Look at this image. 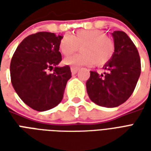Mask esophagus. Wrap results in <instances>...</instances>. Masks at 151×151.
<instances>
[{"label":"esophagus","mask_w":151,"mask_h":151,"mask_svg":"<svg viewBox=\"0 0 151 151\" xmlns=\"http://www.w3.org/2000/svg\"><path fill=\"white\" fill-rule=\"evenodd\" d=\"M78 71V68H75V67H71V72H72V74H76Z\"/></svg>","instance_id":"obj_1"}]
</instances>
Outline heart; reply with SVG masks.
Wrapping results in <instances>:
<instances>
[{"label": "heart", "instance_id": "obj_1", "mask_svg": "<svg viewBox=\"0 0 151 151\" xmlns=\"http://www.w3.org/2000/svg\"><path fill=\"white\" fill-rule=\"evenodd\" d=\"M81 53L66 57L65 65L80 67L95 65H104L113 57L116 45L113 40L101 30H79L72 35H65L60 40L59 48L65 56H69L81 46Z\"/></svg>", "mask_w": 151, "mask_h": 151}]
</instances>
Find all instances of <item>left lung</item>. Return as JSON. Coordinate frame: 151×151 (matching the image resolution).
Returning a JSON list of instances; mask_svg holds the SVG:
<instances>
[{"label":"left lung","mask_w":151,"mask_h":151,"mask_svg":"<svg viewBox=\"0 0 151 151\" xmlns=\"http://www.w3.org/2000/svg\"><path fill=\"white\" fill-rule=\"evenodd\" d=\"M116 51L113 57L104 66V74L91 71L86 91L92 102L105 108H116L133 94L141 73L138 51L121 31L111 33Z\"/></svg>","instance_id":"left-lung-1"}]
</instances>
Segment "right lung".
Listing matches in <instances>:
<instances>
[{
  "label": "right lung",
  "instance_id": "obj_1",
  "mask_svg": "<svg viewBox=\"0 0 151 151\" xmlns=\"http://www.w3.org/2000/svg\"><path fill=\"white\" fill-rule=\"evenodd\" d=\"M62 37L50 32L31 35L22 41L12 57V85L22 100L38 111L59 104L71 78L69 66H57L61 61L59 43ZM52 68L54 72L48 74Z\"/></svg>",
  "mask_w": 151,
  "mask_h": 151
}]
</instances>
